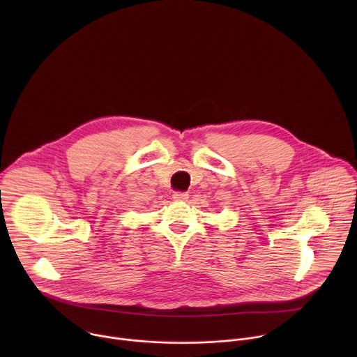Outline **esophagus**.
Wrapping results in <instances>:
<instances>
[{
    "label": "esophagus",
    "instance_id": "34e87169",
    "mask_svg": "<svg viewBox=\"0 0 357 357\" xmlns=\"http://www.w3.org/2000/svg\"><path fill=\"white\" fill-rule=\"evenodd\" d=\"M188 197H189V195H188L186 192H175V193H174V199H175L176 202H186Z\"/></svg>",
    "mask_w": 357,
    "mask_h": 357
}]
</instances>
